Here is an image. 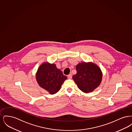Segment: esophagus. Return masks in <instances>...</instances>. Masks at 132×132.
Masks as SVG:
<instances>
[{
  "label": "esophagus",
  "mask_w": 132,
  "mask_h": 132,
  "mask_svg": "<svg viewBox=\"0 0 132 132\" xmlns=\"http://www.w3.org/2000/svg\"><path fill=\"white\" fill-rule=\"evenodd\" d=\"M72 78V75L71 74H70L69 75H68V78L69 79H71Z\"/></svg>",
  "instance_id": "34e87169"
}]
</instances>
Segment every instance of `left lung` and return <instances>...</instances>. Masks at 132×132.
<instances>
[{
	"mask_svg": "<svg viewBox=\"0 0 132 132\" xmlns=\"http://www.w3.org/2000/svg\"><path fill=\"white\" fill-rule=\"evenodd\" d=\"M76 68L77 74L73 76V79L82 92H92L100 85L102 72L97 65L92 62H84L77 64Z\"/></svg>",
	"mask_w": 132,
	"mask_h": 132,
	"instance_id": "1",
	"label": "left lung"
}]
</instances>
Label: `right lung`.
Listing matches in <instances>:
<instances>
[{
    "label": "right lung",
    "instance_id": "obj_1",
    "mask_svg": "<svg viewBox=\"0 0 132 132\" xmlns=\"http://www.w3.org/2000/svg\"><path fill=\"white\" fill-rule=\"evenodd\" d=\"M38 85L50 94H55L60 89L67 77L58 69L55 64L44 62L38 67L36 74Z\"/></svg>",
    "mask_w": 132,
    "mask_h": 132
}]
</instances>
